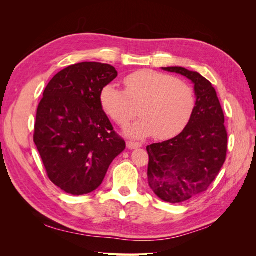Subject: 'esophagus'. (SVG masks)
I'll use <instances>...</instances> for the list:
<instances>
[{
  "mask_svg": "<svg viewBox=\"0 0 256 256\" xmlns=\"http://www.w3.org/2000/svg\"><path fill=\"white\" fill-rule=\"evenodd\" d=\"M143 144L141 142H134V141H127V148L134 150L138 148V147H141Z\"/></svg>",
  "mask_w": 256,
  "mask_h": 256,
  "instance_id": "34e87169",
  "label": "esophagus"
}]
</instances>
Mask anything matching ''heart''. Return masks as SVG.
Returning <instances> with one entry per match:
<instances>
[{"instance_id":"heart-1","label":"heart","mask_w":256,"mask_h":256,"mask_svg":"<svg viewBox=\"0 0 256 256\" xmlns=\"http://www.w3.org/2000/svg\"><path fill=\"white\" fill-rule=\"evenodd\" d=\"M125 90L108 84L100 92L104 111L120 126H125L138 113L142 118L128 127L131 136L154 134L166 140L187 126L196 106L194 90L175 76L142 69L124 79Z\"/></svg>"}]
</instances>
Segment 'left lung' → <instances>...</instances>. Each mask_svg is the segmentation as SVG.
<instances>
[{
  "label": "left lung",
  "mask_w": 256,
  "mask_h": 256,
  "mask_svg": "<svg viewBox=\"0 0 256 256\" xmlns=\"http://www.w3.org/2000/svg\"><path fill=\"white\" fill-rule=\"evenodd\" d=\"M164 70L187 76L194 83L196 106L182 132L146 147L150 188L168 203H182L206 191L226 159L228 131L216 90L198 72L182 67Z\"/></svg>",
  "instance_id": "1"
}]
</instances>
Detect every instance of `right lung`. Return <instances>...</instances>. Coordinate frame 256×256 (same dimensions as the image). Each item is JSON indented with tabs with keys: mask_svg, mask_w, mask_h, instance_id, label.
Returning a JSON list of instances; mask_svg holds the SVG:
<instances>
[{
	"mask_svg": "<svg viewBox=\"0 0 256 256\" xmlns=\"http://www.w3.org/2000/svg\"><path fill=\"white\" fill-rule=\"evenodd\" d=\"M118 72L109 64L83 62L58 72L37 108L34 142L49 180L82 196L102 184L124 138L100 104V92Z\"/></svg>",
	"mask_w": 256,
	"mask_h": 256,
	"instance_id": "right-lung-1",
	"label": "right lung"
}]
</instances>
